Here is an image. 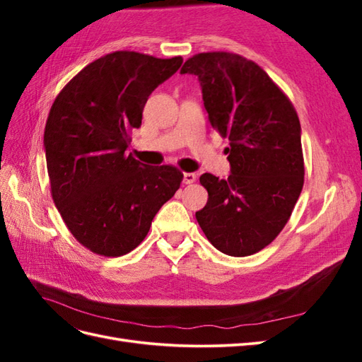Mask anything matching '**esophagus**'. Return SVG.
Returning a JSON list of instances; mask_svg holds the SVG:
<instances>
[{"instance_id": "34e87169", "label": "esophagus", "mask_w": 362, "mask_h": 362, "mask_svg": "<svg viewBox=\"0 0 362 362\" xmlns=\"http://www.w3.org/2000/svg\"><path fill=\"white\" fill-rule=\"evenodd\" d=\"M184 184H192L196 181V175L192 172H184V178H182Z\"/></svg>"}]
</instances>
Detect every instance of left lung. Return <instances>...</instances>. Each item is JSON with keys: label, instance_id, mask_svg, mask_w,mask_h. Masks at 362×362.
Segmentation results:
<instances>
[{"label": "left lung", "instance_id": "obj_1", "mask_svg": "<svg viewBox=\"0 0 362 362\" xmlns=\"http://www.w3.org/2000/svg\"><path fill=\"white\" fill-rule=\"evenodd\" d=\"M181 74L198 75L208 120L229 140L231 175H201L208 201L196 221L223 254H257L286 226L303 187L298 113L266 71L240 54H194Z\"/></svg>", "mask_w": 362, "mask_h": 362}]
</instances>
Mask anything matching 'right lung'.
<instances>
[{"label": "right lung", "instance_id": "right-lung-1", "mask_svg": "<svg viewBox=\"0 0 362 362\" xmlns=\"http://www.w3.org/2000/svg\"><path fill=\"white\" fill-rule=\"evenodd\" d=\"M182 57L115 51L63 87L47 119L43 145L51 196L76 242L120 257L144 242L157 211L180 189L182 172L149 166L125 149L149 95Z\"/></svg>", "mask_w": 362, "mask_h": 362}]
</instances>
